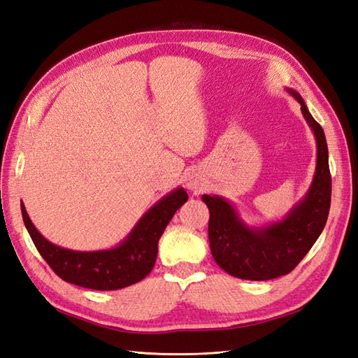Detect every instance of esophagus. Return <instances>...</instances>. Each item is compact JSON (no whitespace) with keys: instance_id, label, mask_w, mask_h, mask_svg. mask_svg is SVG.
<instances>
[{"instance_id":"esophagus-1","label":"esophagus","mask_w":358,"mask_h":358,"mask_svg":"<svg viewBox=\"0 0 358 358\" xmlns=\"http://www.w3.org/2000/svg\"><path fill=\"white\" fill-rule=\"evenodd\" d=\"M187 187H188V189H191L194 192H201L203 188L206 187V182L203 178H200L197 175H191L187 179Z\"/></svg>"}]
</instances>
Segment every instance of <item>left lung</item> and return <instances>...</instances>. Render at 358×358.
I'll use <instances>...</instances> for the list:
<instances>
[{
	"label": "left lung",
	"instance_id": "left-lung-1",
	"mask_svg": "<svg viewBox=\"0 0 358 358\" xmlns=\"http://www.w3.org/2000/svg\"><path fill=\"white\" fill-rule=\"evenodd\" d=\"M287 92L300 103V110L317 140L315 175L305 197L280 221L251 227L229 200L209 194L201 196L210 213L209 243L215 262L227 273L241 279L267 280L289 273L309 252L327 222L331 176L326 136L300 94L289 88Z\"/></svg>",
	"mask_w": 358,
	"mask_h": 358
}]
</instances>
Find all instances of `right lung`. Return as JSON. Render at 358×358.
I'll return each instance as SVG.
<instances>
[{"label":"right lung","instance_id":"obj_1","mask_svg":"<svg viewBox=\"0 0 358 358\" xmlns=\"http://www.w3.org/2000/svg\"><path fill=\"white\" fill-rule=\"evenodd\" d=\"M187 200L185 189H173L138 220L121 243L103 251H73L53 245L31 222L24 203H20V210L37 251L61 279L83 288L110 291L133 285L149 275L161 234Z\"/></svg>","mask_w":358,"mask_h":358}]
</instances>
